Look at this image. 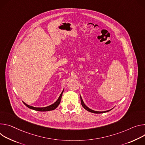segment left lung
Segmentation results:
<instances>
[{
  "instance_id": "left-lung-1",
  "label": "left lung",
  "mask_w": 145,
  "mask_h": 145,
  "mask_svg": "<svg viewBox=\"0 0 145 145\" xmlns=\"http://www.w3.org/2000/svg\"><path fill=\"white\" fill-rule=\"evenodd\" d=\"M80 98H81V104H82V106L84 107V108H85L86 110H88V111H89V112H92V113H94V114H102V113H105V112H108V111H110L111 109H113V108H112V109H110V110H106V111H96V110H93V109L89 108V107H88V106L85 104V103H84V101H83V100H82V97H81V96H80Z\"/></svg>"
}]
</instances>
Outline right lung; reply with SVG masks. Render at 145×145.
Listing matches in <instances>:
<instances>
[{
  "label": "right lung",
  "instance_id": "right-lung-1",
  "mask_svg": "<svg viewBox=\"0 0 145 145\" xmlns=\"http://www.w3.org/2000/svg\"><path fill=\"white\" fill-rule=\"evenodd\" d=\"M63 91H64V89L63 90L62 92L61 93L60 96L59 97L58 99L56 101V102H55L54 104H52V105H50L49 106H45V107H34L33 106H30L29 105H27L25 103H24V104L27 106L30 109H33V110H37V111H41V112H45V111H50V110H54L55 109H56L58 105H59L60 103V101H61V97H62V94H63Z\"/></svg>",
  "mask_w": 145,
  "mask_h": 145
}]
</instances>
